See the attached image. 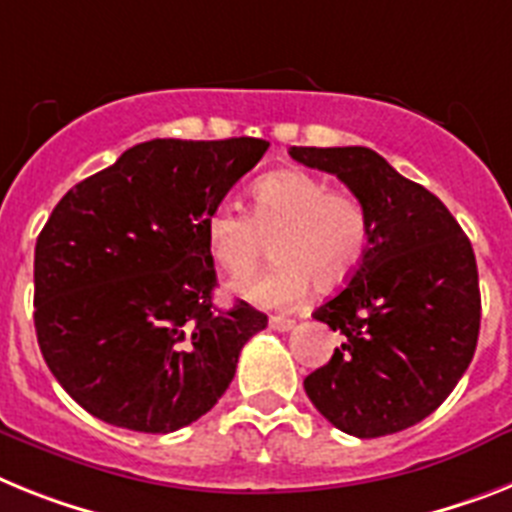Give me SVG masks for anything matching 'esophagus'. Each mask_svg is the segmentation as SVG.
<instances>
[{"label": "esophagus", "mask_w": 512, "mask_h": 512, "mask_svg": "<svg viewBox=\"0 0 512 512\" xmlns=\"http://www.w3.org/2000/svg\"><path fill=\"white\" fill-rule=\"evenodd\" d=\"M270 328L278 330V333H286V330L294 328V320L291 317H281V315H273L270 317Z\"/></svg>", "instance_id": "1"}]
</instances>
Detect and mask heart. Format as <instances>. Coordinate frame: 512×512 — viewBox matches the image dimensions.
<instances>
[{
	"label": "heart",
	"instance_id": "1",
	"mask_svg": "<svg viewBox=\"0 0 512 512\" xmlns=\"http://www.w3.org/2000/svg\"><path fill=\"white\" fill-rule=\"evenodd\" d=\"M205 244L213 263L244 278L276 249L278 263L234 291L260 307H291L312 283L338 291L362 268L369 249V216L351 192L330 190L328 179L286 169L257 179L252 216L218 205L205 218Z\"/></svg>",
	"mask_w": 512,
	"mask_h": 512
}]
</instances>
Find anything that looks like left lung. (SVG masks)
Segmentation results:
<instances>
[{
  "mask_svg": "<svg viewBox=\"0 0 512 512\" xmlns=\"http://www.w3.org/2000/svg\"><path fill=\"white\" fill-rule=\"evenodd\" d=\"M336 174L367 208L362 268L312 317L343 343L304 380L315 409L346 435L382 437L440 406L474 359L482 320L479 273L450 210L375 150L291 148Z\"/></svg>",
  "mask_w": 512,
  "mask_h": 512,
  "instance_id": "8db88e82",
  "label": "left lung"
}]
</instances>
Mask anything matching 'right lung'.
<instances>
[{
    "instance_id": "obj_1",
    "label": "right lung",
    "mask_w": 512,
    "mask_h": 512,
    "mask_svg": "<svg viewBox=\"0 0 512 512\" xmlns=\"http://www.w3.org/2000/svg\"><path fill=\"white\" fill-rule=\"evenodd\" d=\"M270 143L148 140L75 184L36 242L41 354L88 414L166 435L197 422L234 380L268 317L213 307L205 218Z\"/></svg>"
}]
</instances>
